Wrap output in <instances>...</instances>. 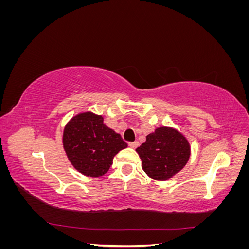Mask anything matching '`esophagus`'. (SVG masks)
Wrapping results in <instances>:
<instances>
[{
    "mask_svg": "<svg viewBox=\"0 0 249 249\" xmlns=\"http://www.w3.org/2000/svg\"><path fill=\"white\" fill-rule=\"evenodd\" d=\"M129 145H130L132 148H136V147H138V145H139V142H138V141L129 142Z\"/></svg>",
    "mask_w": 249,
    "mask_h": 249,
    "instance_id": "34e87169",
    "label": "esophagus"
}]
</instances>
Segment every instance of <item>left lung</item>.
<instances>
[{
	"label": "left lung",
	"mask_w": 249,
	"mask_h": 249,
	"mask_svg": "<svg viewBox=\"0 0 249 249\" xmlns=\"http://www.w3.org/2000/svg\"><path fill=\"white\" fill-rule=\"evenodd\" d=\"M148 177L166 180L182 170L190 157L189 142L171 127H158L136 149Z\"/></svg>",
	"instance_id": "1"
}]
</instances>
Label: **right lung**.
Returning a JSON list of instances; mask_svg holds the SVG:
<instances>
[{"label": "right lung", "mask_w": 249, "mask_h": 249, "mask_svg": "<svg viewBox=\"0 0 249 249\" xmlns=\"http://www.w3.org/2000/svg\"><path fill=\"white\" fill-rule=\"evenodd\" d=\"M127 146L119 134L104 124L101 115L81 113L64 127L63 147L78 171L88 177H101L113 163V158Z\"/></svg>", "instance_id": "obj_1"}]
</instances>
